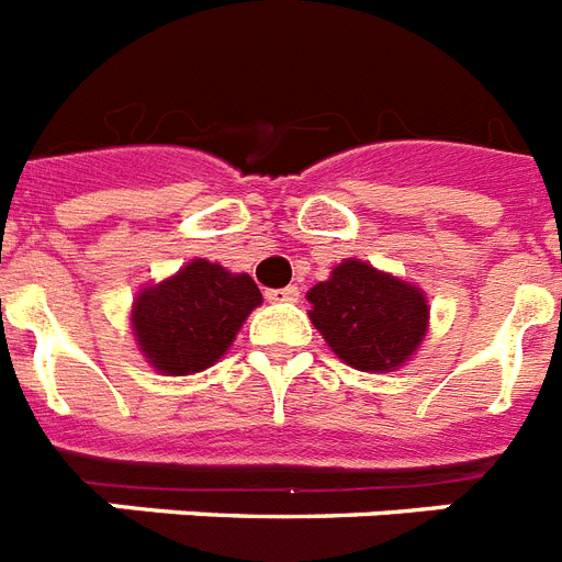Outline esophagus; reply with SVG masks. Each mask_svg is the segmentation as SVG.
I'll use <instances>...</instances> for the list:
<instances>
[{
  "mask_svg": "<svg viewBox=\"0 0 562 562\" xmlns=\"http://www.w3.org/2000/svg\"><path fill=\"white\" fill-rule=\"evenodd\" d=\"M299 286H284V290H269L267 293V299L272 304H293V302H299Z\"/></svg>",
  "mask_w": 562,
  "mask_h": 562,
  "instance_id": "obj_1",
  "label": "esophagus"
}]
</instances>
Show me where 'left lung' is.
Instances as JSON below:
<instances>
[{
    "label": "left lung",
    "mask_w": 562,
    "mask_h": 562,
    "mask_svg": "<svg viewBox=\"0 0 562 562\" xmlns=\"http://www.w3.org/2000/svg\"><path fill=\"white\" fill-rule=\"evenodd\" d=\"M313 322L345 366L385 374L415 357L429 330V302L417 284L345 258L307 293Z\"/></svg>",
    "instance_id": "obj_1"
}]
</instances>
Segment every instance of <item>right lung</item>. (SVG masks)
I'll use <instances>...</instances> for the list:
<instances>
[{"label":"right lung","mask_w":562,"mask_h":562,"mask_svg":"<svg viewBox=\"0 0 562 562\" xmlns=\"http://www.w3.org/2000/svg\"><path fill=\"white\" fill-rule=\"evenodd\" d=\"M260 302L263 295L246 272L194 258L159 284L138 290L130 307V330L154 371L196 374L223 359Z\"/></svg>","instance_id":"obj_1"}]
</instances>
